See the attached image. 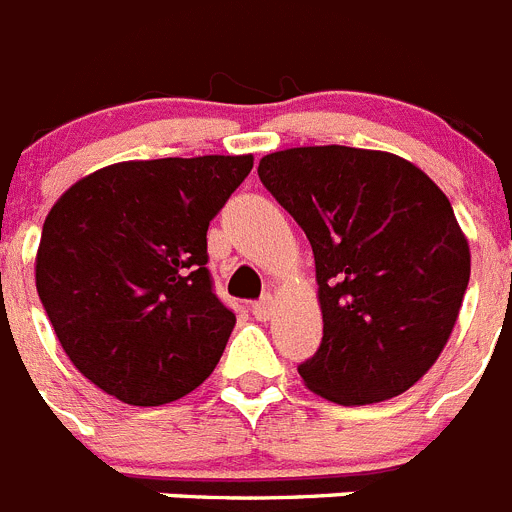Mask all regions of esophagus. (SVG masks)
I'll return each mask as SVG.
<instances>
[{
  "label": "esophagus",
  "instance_id": "34e87169",
  "mask_svg": "<svg viewBox=\"0 0 512 512\" xmlns=\"http://www.w3.org/2000/svg\"><path fill=\"white\" fill-rule=\"evenodd\" d=\"M251 310H253V318H256V320H264V323H266V320L274 318V300H271L269 295L261 297L259 302H253Z\"/></svg>",
  "mask_w": 512,
  "mask_h": 512
}]
</instances>
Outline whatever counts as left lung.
Segmentation results:
<instances>
[{
    "instance_id": "1",
    "label": "left lung",
    "mask_w": 512,
    "mask_h": 512,
    "mask_svg": "<svg viewBox=\"0 0 512 512\" xmlns=\"http://www.w3.org/2000/svg\"><path fill=\"white\" fill-rule=\"evenodd\" d=\"M259 179L315 256L323 341L297 366L307 387L338 405L410 390L441 356L469 284L449 197L405 158L348 146L269 153Z\"/></svg>"
}]
</instances>
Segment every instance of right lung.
<instances>
[{
    "mask_svg": "<svg viewBox=\"0 0 512 512\" xmlns=\"http://www.w3.org/2000/svg\"><path fill=\"white\" fill-rule=\"evenodd\" d=\"M253 156L122 161L51 207L35 287L63 351L99 390L153 408L189 395L235 325L207 269V228Z\"/></svg>",
    "mask_w": 512,
    "mask_h": 512,
    "instance_id": "1",
    "label": "right lung"
}]
</instances>
